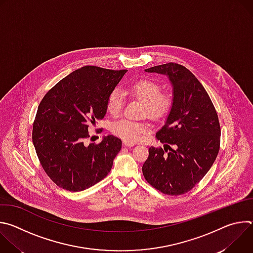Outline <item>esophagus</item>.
<instances>
[{"label": "esophagus", "mask_w": 253, "mask_h": 253, "mask_svg": "<svg viewBox=\"0 0 253 253\" xmlns=\"http://www.w3.org/2000/svg\"><path fill=\"white\" fill-rule=\"evenodd\" d=\"M123 144H124L125 146H127V147H132V146H134V145H135V143H134V142H131V141H127V140L123 141Z\"/></svg>", "instance_id": "obj_1"}]
</instances>
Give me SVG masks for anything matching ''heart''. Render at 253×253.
Instances as JSON below:
<instances>
[{"label": "heart", "instance_id": "1", "mask_svg": "<svg viewBox=\"0 0 253 253\" xmlns=\"http://www.w3.org/2000/svg\"><path fill=\"white\" fill-rule=\"evenodd\" d=\"M128 92L136 99L145 104L144 112L153 119L163 117L172 105V99L168 94H160V85L151 80H140L133 83L128 89ZM124 93L121 89L115 88L108 95L106 107L112 116H118L124 106ZM148 124L144 122L132 121L129 119H121L115 122L112 126V131L119 137L136 141L141 138L143 134L148 131Z\"/></svg>", "mask_w": 253, "mask_h": 253}]
</instances>
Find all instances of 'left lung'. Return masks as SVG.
Masks as SVG:
<instances>
[{"instance_id":"1","label":"left lung","mask_w":253,"mask_h":253,"mask_svg":"<svg viewBox=\"0 0 253 253\" xmlns=\"http://www.w3.org/2000/svg\"><path fill=\"white\" fill-rule=\"evenodd\" d=\"M145 72L168 77L173 102L165 124L156 133L164 147L149 148L142 172L162 193L181 195L199 183L217 157L221 134L218 116L202 84L184 66L167 63Z\"/></svg>"}]
</instances>
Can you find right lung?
<instances>
[{
  "label": "right lung",
  "mask_w": 253,
  "mask_h": 253,
  "mask_svg": "<svg viewBox=\"0 0 253 253\" xmlns=\"http://www.w3.org/2000/svg\"><path fill=\"white\" fill-rule=\"evenodd\" d=\"M127 70L82 67L58 82L42 99L32 139L40 163L59 187L78 192L104 179L121 150V139L108 135L86 145L89 130L107 112L108 95Z\"/></svg>",
  "instance_id": "1"
}]
</instances>
